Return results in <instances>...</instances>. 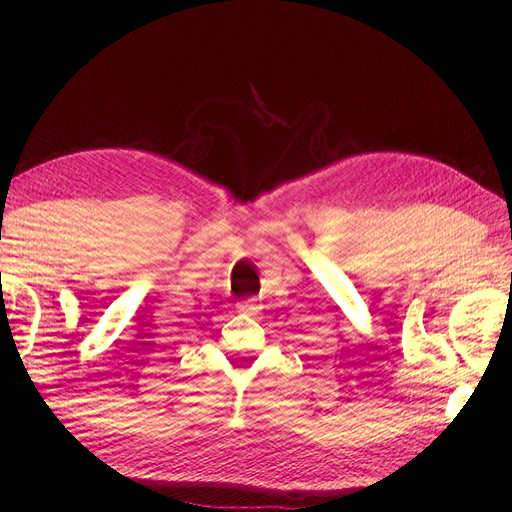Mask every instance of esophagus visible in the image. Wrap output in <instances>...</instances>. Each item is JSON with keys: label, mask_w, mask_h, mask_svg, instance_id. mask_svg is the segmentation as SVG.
Segmentation results:
<instances>
[{"label": "esophagus", "mask_w": 512, "mask_h": 512, "mask_svg": "<svg viewBox=\"0 0 512 512\" xmlns=\"http://www.w3.org/2000/svg\"><path fill=\"white\" fill-rule=\"evenodd\" d=\"M237 309L239 312H243V314H250V316H254V314H258V303L254 301V299H247V301H241V303H237Z\"/></svg>", "instance_id": "34e87169"}]
</instances>
